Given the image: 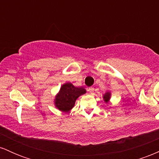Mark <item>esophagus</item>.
<instances>
[{
    "label": "esophagus",
    "mask_w": 159,
    "mask_h": 159,
    "mask_svg": "<svg viewBox=\"0 0 159 159\" xmlns=\"http://www.w3.org/2000/svg\"><path fill=\"white\" fill-rule=\"evenodd\" d=\"M88 91L91 94L93 93H94V88H93V87H89V88H88Z\"/></svg>",
    "instance_id": "1"
}]
</instances>
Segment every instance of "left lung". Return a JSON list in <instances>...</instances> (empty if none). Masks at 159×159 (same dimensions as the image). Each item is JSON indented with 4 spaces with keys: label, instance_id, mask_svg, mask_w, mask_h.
<instances>
[{
    "label": "left lung",
    "instance_id": "obj_1",
    "mask_svg": "<svg viewBox=\"0 0 159 159\" xmlns=\"http://www.w3.org/2000/svg\"><path fill=\"white\" fill-rule=\"evenodd\" d=\"M110 97H111V93L109 92H107L104 95L103 98H104V100H105V102L107 103V102L109 101V98H110Z\"/></svg>",
    "mask_w": 159,
    "mask_h": 159
}]
</instances>
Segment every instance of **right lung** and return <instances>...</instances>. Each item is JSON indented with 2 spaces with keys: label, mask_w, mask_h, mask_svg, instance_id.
Returning a JSON list of instances; mask_svg holds the SVG:
<instances>
[{
  "label": "right lung",
  "mask_w": 159,
  "mask_h": 159,
  "mask_svg": "<svg viewBox=\"0 0 159 159\" xmlns=\"http://www.w3.org/2000/svg\"><path fill=\"white\" fill-rule=\"evenodd\" d=\"M85 93L83 87H75L71 83H66L56 96L54 103L60 111L68 112L74 107L76 99Z\"/></svg>",
  "instance_id": "1"
}]
</instances>
